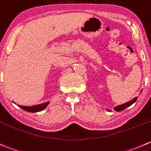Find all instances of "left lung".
Masks as SVG:
<instances>
[{"instance_id": "1", "label": "left lung", "mask_w": 151, "mask_h": 151, "mask_svg": "<svg viewBox=\"0 0 151 151\" xmlns=\"http://www.w3.org/2000/svg\"><path fill=\"white\" fill-rule=\"evenodd\" d=\"M137 100V97H136V98H134V99H132V101H129V102L126 103V104H124L122 105H120V106H116L115 108H114V110L116 111H122L124 110L125 109H127V107H129V106H131L132 104H134V102H135ZM109 111V110H108Z\"/></svg>"}]
</instances>
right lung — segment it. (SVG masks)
<instances>
[{
	"mask_svg": "<svg viewBox=\"0 0 151 151\" xmlns=\"http://www.w3.org/2000/svg\"><path fill=\"white\" fill-rule=\"evenodd\" d=\"M48 104H49V102H46V103H44V104L35 105V106H19V105H17V106H19L21 109H23V110L26 111L32 112V113H35V112L41 111H42L43 109H45Z\"/></svg>",
	"mask_w": 151,
	"mask_h": 151,
	"instance_id": "obj_1",
	"label": "right lung"
}]
</instances>
